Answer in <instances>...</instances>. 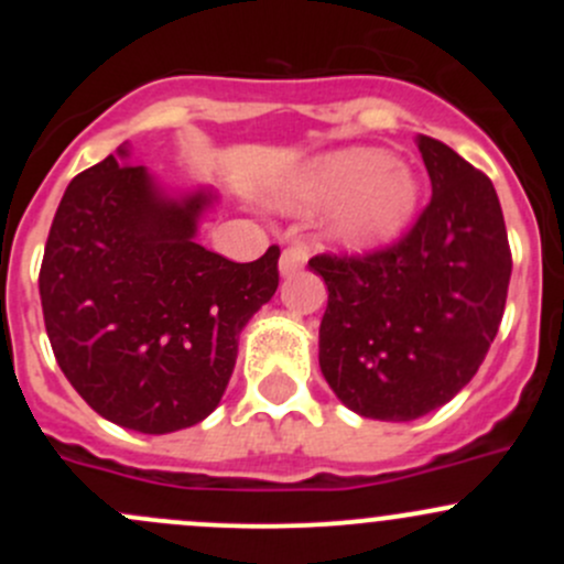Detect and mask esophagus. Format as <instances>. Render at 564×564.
<instances>
[{
	"instance_id": "esophagus-1",
	"label": "esophagus",
	"mask_w": 564,
	"mask_h": 564,
	"mask_svg": "<svg viewBox=\"0 0 564 564\" xmlns=\"http://www.w3.org/2000/svg\"><path fill=\"white\" fill-rule=\"evenodd\" d=\"M308 256H311L308 242H303V240L292 242V246L281 253V275H294L297 270H303L305 261H308Z\"/></svg>"
}]
</instances>
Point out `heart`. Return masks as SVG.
<instances>
[{"mask_svg":"<svg viewBox=\"0 0 564 564\" xmlns=\"http://www.w3.org/2000/svg\"><path fill=\"white\" fill-rule=\"evenodd\" d=\"M417 196L414 174L379 150L333 152L294 180L286 193L292 207L340 202L329 235L349 250H368L395 240L412 220Z\"/></svg>","mask_w":564,"mask_h":564,"instance_id":"b5f03b06","label":"heart"}]
</instances>
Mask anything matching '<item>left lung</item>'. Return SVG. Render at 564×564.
Segmentation results:
<instances>
[{
    "mask_svg": "<svg viewBox=\"0 0 564 564\" xmlns=\"http://www.w3.org/2000/svg\"><path fill=\"white\" fill-rule=\"evenodd\" d=\"M431 202L412 229L362 256L318 253L327 283L318 366L340 403L388 423L434 412L469 384L497 338L513 256L486 174L417 139Z\"/></svg>",
    "mask_w": 564,
    "mask_h": 564,
    "instance_id": "1",
    "label": "left lung"
}]
</instances>
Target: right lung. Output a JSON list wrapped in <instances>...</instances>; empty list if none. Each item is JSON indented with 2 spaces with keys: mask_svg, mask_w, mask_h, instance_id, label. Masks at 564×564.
<instances>
[{
  "mask_svg": "<svg viewBox=\"0 0 564 564\" xmlns=\"http://www.w3.org/2000/svg\"><path fill=\"white\" fill-rule=\"evenodd\" d=\"M215 193L172 198L128 147L67 185L40 264L45 333L67 382L141 434L196 425L224 398L248 318L278 289V256L237 264L196 242Z\"/></svg>",
  "mask_w": 564,
  "mask_h": 564,
  "instance_id": "add662e5",
  "label": "right lung"
}]
</instances>
